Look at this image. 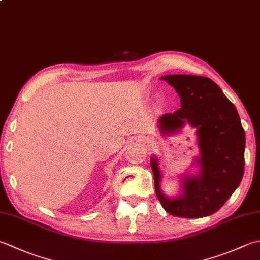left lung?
Returning a JSON list of instances; mask_svg holds the SVG:
<instances>
[{
    "instance_id": "8db88e82",
    "label": "left lung",
    "mask_w": 260,
    "mask_h": 260,
    "mask_svg": "<svg viewBox=\"0 0 260 260\" xmlns=\"http://www.w3.org/2000/svg\"><path fill=\"white\" fill-rule=\"evenodd\" d=\"M180 96L181 108L165 114L159 126L162 133H174L185 123L197 128L201 149L200 175L185 177L184 195L171 200L160 190V170L152 157L157 200L171 215L198 218L214 214L224 205L245 170L246 136L240 117L220 86L205 76L172 74L164 76Z\"/></svg>"
}]
</instances>
